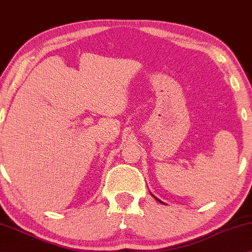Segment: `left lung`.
Segmentation results:
<instances>
[{
	"label": "left lung",
	"mask_w": 252,
	"mask_h": 252,
	"mask_svg": "<svg viewBox=\"0 0 252 252\" xmlns=\"http://www.w3.org/2000/svg\"><path fill=\"white\" fill-rule=\"evenodd\" d=\"M151 195H152V196H153V197H154V198H155V199H156V200H158V201H159V202H161V204H164V205H165V202H162V201H161V200H159V199H158V198H157V197H155V196H154V195H153V193H152V192H151Z\"/></svg>",
	"instance_id": "1"
}]
</instances>
